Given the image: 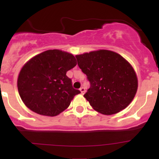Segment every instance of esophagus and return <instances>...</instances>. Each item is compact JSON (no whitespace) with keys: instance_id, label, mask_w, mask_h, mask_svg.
<instances>
[{"instance_id":"obj_1","label":"esophagus","mask_w":159,"mask_h":159,"mask_svg":"<svg viewBox=\"0 0 159 159\" xmlns=\"http://www.w3.org/2000/svg\"><path fill=\"white\" fill-rule=\"evenodd\" d=\"M80 91H81V94H84V92H85V88L84 87H81V88H80Z\"/></svg>"}]
</instances>
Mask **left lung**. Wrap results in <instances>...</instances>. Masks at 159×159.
Listing matches in <instances>:
<instances>
[{
	"instance_id": "left-lung-1",
	"label": "left lung",
	"mask_w": 159,
	"mask_h": 159,
	"mask_svg": "<svg viewBox=\"0 0 159 159\" xmlns=\"http://www.w3.org/2000/svg\"><path fill=\"white\" fill-rule=\"evenodd\" d=\"M75 57L90 84L84 96L95 110L111 115L131 103L138 89V79L132 66L123 57L111 51L99 50Z\"/></svg>"
}]
</instances>
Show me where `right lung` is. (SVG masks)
<instances>
[{
	"label": "right lung",
	"mask_w": 159,
	"mask_h": 159,
	"mask_svg": "<svg viewBox=\"0 0 159 159\" xmlns=\"http://www.w3.org/2000/svg\"><path fill=\"white\" fill-rule=\"evenodd\" d=\"M77 64L75 57L61 50H48L30 59L18 78V90L29 109L45 116H57L81 91L66 75Z\"/></svg>",
	"instance_id": "add662e5"
}]
</instances>
